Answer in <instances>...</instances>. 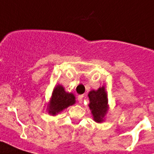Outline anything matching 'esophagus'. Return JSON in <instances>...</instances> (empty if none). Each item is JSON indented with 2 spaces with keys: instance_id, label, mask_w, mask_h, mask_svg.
Wrapping results in <instances>:
<instances>
[{
  "instance_id": "obj_1",
  "label": "esophagus",
  "mask_w": 154,
  "mask_h": 154,
  "mask_svg": "<svg viewBox=\"0 0 154 154\" xmlns=\"http://www.w3.org/2000/svg\"><path fill=\"white\" fill-rule=\"evenodd\" d=\"M83 98H84L83 95H79L78 96V101H79V103H81L83 102Z\"/></svg>"
}]
</instances>
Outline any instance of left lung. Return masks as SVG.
Returning a JSON list of instances; mask_svg holds the SVG:
<instances>
[{
    "instance_id": "left-lung-1",
    "label": "left lung",
    "mask_w": 154,
    "mask_h": 154,
    "mask_svg": "<svg viewBox=\"0 0 154 154\" xmlns=\"http://www.w3.org/2000/svg\"><path fill=\"white\" fill-rule=\"evenodd\" d=\"M89 103L88 104L92 114L93 119L96 123H103L109 109L108 94L104 86L90 90L88 94Z\"/></svg>"
}]
</instances>
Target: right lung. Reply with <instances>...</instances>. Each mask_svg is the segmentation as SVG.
<instances>
[{
  "label": "right lung",
  "mask_w": 154,
  "mask_h": 154,
  "mask_svg": "<svg viewBox=\"0 0 154 154\" xmlns=\"http://www.w3.org/2000/svg\"><path fill=\"white\" fill-rule=\"evenodd\" d=\"M74 94L65 91L63 85L58 84L52 91L50 102H48L46 111L52 116H55L63 110L75 103Z\"/></svg>",
  "instance_id": "obj_1"
}]
</instances>
